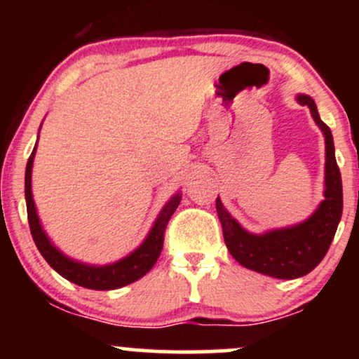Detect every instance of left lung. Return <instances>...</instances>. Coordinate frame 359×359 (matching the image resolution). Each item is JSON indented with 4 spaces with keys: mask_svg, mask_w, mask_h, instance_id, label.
I'll return each instance as SVG.
<instances>
[{
    "mask_svg": "<svg viewBox=\"0 0 359 359\" xmlns=\"http://www.w3.org/2000/svg\"><path fill=\"white\" fill-rule=\"evenodd\" d=\"M297 101L311 109L316 125L320 128L325 138V191L324 201L316 212L295 226L253 234L238 224V221L226 211L219 197L216 199L224 243L233 258L246 269L283 280L304 277L323 262L343 214V182L336 163L331 130L320 119L311 96L299 94Z\"/></svg>",
    "mask_w": 359,
    "mask_h": 359,
    "instance_id": "left-lung-1",
    "label": "left lung"
}]
</instances>
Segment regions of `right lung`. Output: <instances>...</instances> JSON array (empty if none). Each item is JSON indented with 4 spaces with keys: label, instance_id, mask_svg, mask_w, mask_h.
I'll list each match as a JSON object with an SVG mask.
<instances>
[{
    "label": "right lung",
    "instance_id": "add662e5",
    "mask_svg": "<svg viewBox=\"0 0 359 359\" xmlns=\"http://www.w3.org/2000/svg\"><path fill=\"white\" fill-rule=\"evenodd\" d=\"M36 145L32 151L30 158H28L27 170H25V199H27V214H28V224H30L32 238H34L36 248H39L42 257L47 259L48 265L52 266L57 273L67 278L69 282L76 283V285L90 288V290H114V288L125 287L128 283L137 282L143 275H147L151 270L158 259L160 253L163 248V234L165 228L170 221L172 214L179 208L182 194L177 192L170 201L163 205L156 217L155 224L151 226L150 233L145 238V241L138 246L133 253L118 262L111 263V265H88V263L76 262V259L65 257L59 248L53 246V243L48 240L45 234L42 224H40L39 214L34 203V196H32V167H34Z\"/></svg>",
    "mask_w": 359,
    "mask_h": 359
}]
</instances>
